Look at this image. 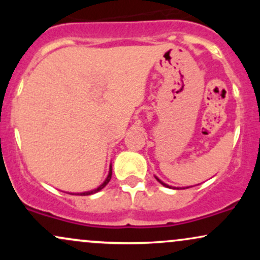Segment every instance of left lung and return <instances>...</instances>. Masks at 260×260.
I'll return each instance as SVG.
<instances>
[{"label":"left lung","instance_id":"1","mask_svg":"<svg viewBox=\"0 0 260 260\" xmlns=\"http://www.w3.org/2000/svg\"><path fill=\"white\" fill-rule=\"evenodd\" d=\"M155 178H156V180H157V182H160V183H161V184H162V186H165V187H168V188H176V187L169 186V184L164 183V182H162V181H161V180H160V178H157V177H156V176H155ZM183 188H189V187H183ZM177 189H180V188H177Z\"/></svg>","mask_w":260,"mask_h":260}]
</instances>
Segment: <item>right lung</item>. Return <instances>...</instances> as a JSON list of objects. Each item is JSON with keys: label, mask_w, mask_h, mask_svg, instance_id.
Listing matches in <instances>:
<instances>
[{"label": "right lung", "mask_w": 260, "mask_h": 260, "mask_svg": "<svg viewBox=\"0 0 260 260\" xmlns=\"http://www.w3.org/2000/svg\"><path fill=\"white\" fill-rule=\"evenodd\" d=\"M111 176H112V166L110 165V170H109V175H107V177H106V180L103 182V183L100 184L99 187L98 188H95V189H91V190H88V192H82V193H74V194H78V196H90V194H94V193H98L99 192V190H101L103 189L104 187L106 186L107 183H109L110 182V180H111ZM73 194V193H72Z\"/></svg>", "instance_id": "right-lung-1"}]
</instances>
